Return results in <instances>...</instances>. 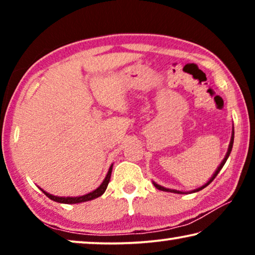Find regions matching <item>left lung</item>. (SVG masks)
I'll list each match as a JSON object with an SVG mask.
<instances>
[{
	"label": "left lung",
	"instance_id": "8db88e82",
	"mask_svg": "<svg viewBox=\"0 0 255 255\" xmlns=\"http://www.w3.org/2000/svg\"><path fill=\"white\" fill-rule=\"evenodd\" d=\"M233 138H235V130L232 131V137H231V141H230V145H229V149H228V153H226V155H225V158H224V160H223L222 161V163L221 165H219V167L217 168V170H216L215 172V174H214V176L211 177L210 179V181H209V182L207 183V184H204L203 187H201V188H198V189H196V190H194V191H198V190H201V189H203V188H205L208 186L209 183H211L212 181H214V179L216 176H217V174L219 173V170H221L222 168H223V166L225 165V162H226V160H228V158H229V155H230V153H231V149H232V146H233ZM153 184H154V187L156 188V189H159V190H162V191H170V193H176V194H183V193H181V191H177V190H174V189H167V188H163V187H161V186H159V184H156V183H154L153 182Z\"/></svg>",
	"mask_w": 255,
	"mask_h": 255
}]
</instances>
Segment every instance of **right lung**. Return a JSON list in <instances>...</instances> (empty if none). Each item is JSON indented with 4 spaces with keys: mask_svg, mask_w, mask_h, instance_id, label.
<instances>
[{
    "mask_svg": "<svg viewBox=\"0 0 255 255\" xmlns=\"http://www.w3.org/2000/svg\"><path fill=\"white\" fill-rule=\"evenodd\" d=\"M111 172H113V165L110 166L109 168V172H108L106 179L102 182V184L95 189L92 193L87 194V195H83V196H79V197H58V196H53V195L48 194V193H45L43 190V193L46 195L48 198H51V200H53L55 202H59V203H66V204H75V203H82V202H87V201H90V200H94V198L96 197H100L101 195H102L104 191H106L107 187H108V183H109L110 181V176H111Z\"/></svg>",
    "mask_w": 255,
    "mask_h": 255,
    "instance_id": "right-lung-1",
    "label": "right lung"
}]
</instances>
